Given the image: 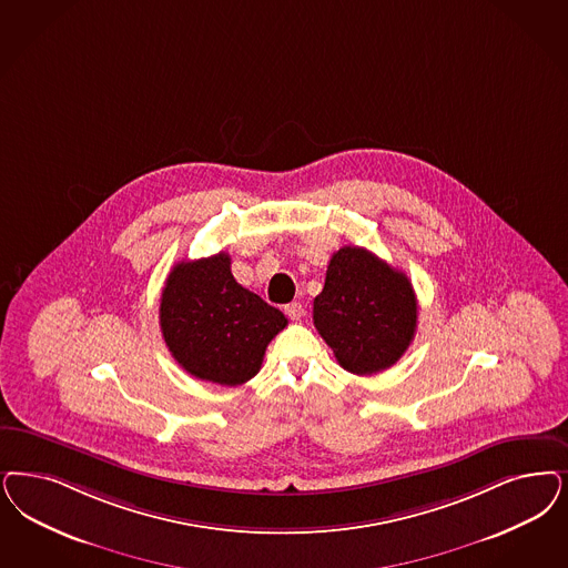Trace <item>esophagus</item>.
Returning a JSON list of instances; mask_svg holds the SVG:
<instances>
[{
    "instance_id": "1",
    "label": "esophagus",
    "mask_w": 568,
    "mask_h": 568,
    "mask_svg": "<svg viewBox=\"0 0 568 568\" xmlns=\"http://www.w3.org/2000/svg\"><path fill=\"white\" fill-rule=\"evenodd\" d=\"M285 314H287L292 321H300V318L304 316V308H302L300 302H292V304L285 306Z\"/></svg>"
}]
</instances>
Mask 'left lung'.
Instances as JSON below:
<instances>
[{
    "mask_svg": "<svg viewBox=\"0 0 568 568\" xmlns=\"http://www.w3.org/2000/svg\"><path fill=\"white\" fill-rule=\"evenodd\" d=\"M313 321L346 372L373 375L409 348L417 297L407 274L363 247L346 245L329 260L325 287L314 297Z\"/></svg>",
    "mask_w": 568,
    "mask_h": 568,
    "instance_id": "obj_1",
    "label": "left lung"
}]
</instances>
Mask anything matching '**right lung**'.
<instances>
[{
	"label": "right lung",
	"instance_id": "obj_1",
	"mask_svg": "<svg viewBox=\"0 0 568 568\" xmlns=\"http://www.w3.org/2000/svg\"><path fill=\"white\" fill-rule=\"evenodd\" d=\"M159 325L184 372L239 386L260 372L266 346L287 327V318L241 287L231 273V255L220 252L172 268L161 294Z\"/></svg>",
	"mask_w": 568,
	"mask_h": 568
}]
</instances>
